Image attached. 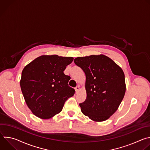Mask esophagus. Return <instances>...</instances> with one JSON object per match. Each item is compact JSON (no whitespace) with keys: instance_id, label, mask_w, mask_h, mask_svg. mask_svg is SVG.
<instances>
[{"instance_id":"34e87169","label":"esophagus","mask_w":150,"mask_h":150,"mask_svg":"<svg viewBox=\"0 0 150 150\" xmlns=\"http://www.w3.org/2000/svg\"><path fill=\"white\" fill-rule=\"evenodd\" d=\"M75 90L76 91V93H77L79 90V86H76L75 88Z\"/></svg>"}]
</instances>
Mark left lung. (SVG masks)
Instances as JSON below:
<instances>
[{
    "mask_svg": "<svg viewBox=\"0 0 150 150\" xmlns=\"http://www.w3.org/2000/svg\"><path fill=\"white\" fill-rule=\"evenodd\" d=\"M86 76L87 98L79 103L82 113L90 119H108L118 109L126 91L122 69L108 56L91 55L74 60Z\"/></svg>",
    "mask_w": 150,
    "mask_h": 150,
    "instance_id": "obj_1",
    "label": "left lung"
}]
</instances>
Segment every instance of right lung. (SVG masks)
Instances as JSON below:
<instances>
[{
    "mask_svg": "<svg viewBox=\"0 0 150 150\" xmlns=\"http://www.w3.org/2000/svg\"><path fill=\"white\" fill-rule=\"evenodd\" d=\"M72 57L41 56L27 65L20 86L28 108L36 116L49 119L60 113L75 90L68 85L70 76L63 73Z\"/></svg>",
    "mask_w": 150,
    "mask_h": 150,
    "instance_id": "1",
    "label": "right lung"
}]
</instances>
